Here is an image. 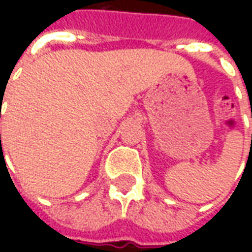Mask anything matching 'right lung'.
<instances>
[{
	"label": "right lung",
	"mask_w": 252,
	"mask_h": 252,
	"mask_svg": "<svg viewBox=\"0 0 252 252\" xmlns=\"http://www.w3.org/2000/svg\"><path fill=\"white\" fill-rule=\"evenodd\" d=\"M0 139H1V134H0ZM1 141V140H0Z\"/></svg>",
	"instance_id": "right-lung-1"
}]
</instances>
